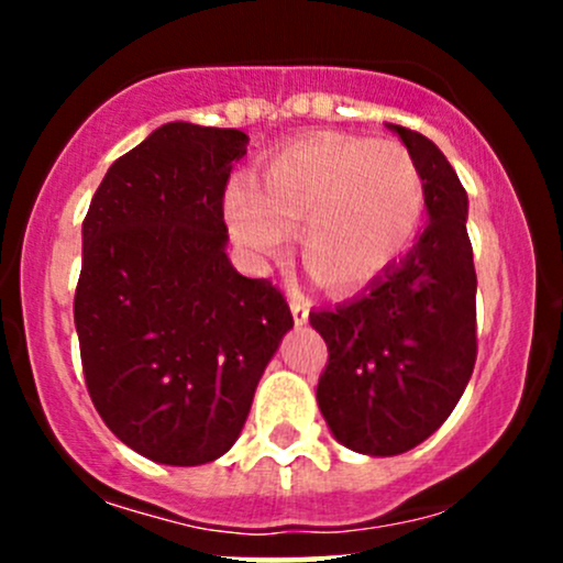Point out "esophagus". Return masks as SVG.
<instances>
[{
    "label": "esophagus",
    "instance_id": "esophagus-1",
    "mask_svg": "<svg viewBox=\"0 0 563 563\" xmlns=\"http://www.w3.org/2000/svg\"><path fill=\"white\" fill-rule=\"evenodd\" d=\"M290 312H294V322L296 325H303L309 320V301L303 296H294L290 299Z\"/></svg>",
    "mask_w": 563,
    "mask_h": 563
}]
</instances>
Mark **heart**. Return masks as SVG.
<instances>
[{"label": "heart", "mask_w": 563, "mask_h": 563, "mask_svg": "<svg viewBox=\"0 0 563 563\" xmlns=\"http://www.w3.org/2000/svg\"><path fill=\"white\" fill-rule=\"evenodd\" d=\"M426 179L405 145L314 132L264 161L256 183L224 196L228 228L249 256L269 260L296 228L303 269L328 290H360L405 256L421 230Z\"/></svg>", "instance_id": "1"}]
</instances>
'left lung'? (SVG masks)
Here are the masks:
<instances>
[{
  "mask_svg": "<svg viewBox=\"0 0 563 563\" xmlns=\"http://www.w3.org/2000/svg\"><path fill=\"white\" fill-rule=\"evenodd\" d=\"M426 179L418 243L363 294L309 314L325 339L318 405L331 434L360 455L412 450L448 421L476 363V273L468 196L423 134L386 124Z\"/></svg>",
  "mask_w": 563,
  "mask_h": 563,
  "instance_id": "8db88e82",
  "label": "left lung"
}]
</instances>
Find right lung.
<instances>
[{
    "label": "right lung",
    "instance_id": "right-lung-1",
    "mask_svg": "<svg viewBox=\"0 0 563 563\" xmlns=\"http://www.w3.org/2000/svg\"><path fill=\"white\" fill-rule=\"evenodd\" d=\"M241 129L172 121L102 177L81 224L74 320L89 397L126 448L203 466L241 437L294 318L228 256L222 198Z\"/></svg>",
    "mask_w": 563,
    "mask_h": 563
}]
</instances>
